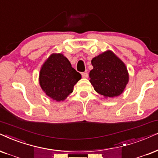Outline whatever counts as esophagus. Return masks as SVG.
<instances>
[{"mask_svg": "<svg viewBox=\"0 0 158 158\" xmlns=\"http://www.w3.org/2000/svg\"><path fill=\"white\" fill-rule=\"evenodd\" d=\"M81 77H82L83 79H87V78L88 77V73L86 72L81 73Z\"/></svg>", "mask_w": 158, "mask_h": 158, "instance_id": "esophagus-1", "label": "esophagus"}]
</instances>
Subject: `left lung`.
<instances>
[{
	"label": "left lung",
	"instance_id": "8db88e82",
	"mask_svg": "<svg viewBox=\"0 0 158 158\" xmlns=\"http://www.w3.org/2000/svg\"><path fill=\"white\" fill-rule=\"evenodd\" d=\"M91 63L93 69L89 77L94 89L106 98L120 95L129 81L124 62L112 51L106 50L93 57Z\"/></svg>",
	"mask_w": 158,
	"mask_h": 158
}]
</instances>
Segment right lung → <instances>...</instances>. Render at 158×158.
<instances>
[{
	"label": "right lung",
	"instance_id": "1",
	"mask_svg": "<svg viewBox=\"0 0 158 158\" xmlns=\"http://www.w3.org/2000/svg\"><path fill=\"white\" fill-rule=\"evenodd\" d=\"M81 78L66 57L61 53H52L41 65L39 81L48 97L60 102L72 93Z\"/></svg>",
	"mask_w": 158,
	"mask_h": 158
}]
</instances>
